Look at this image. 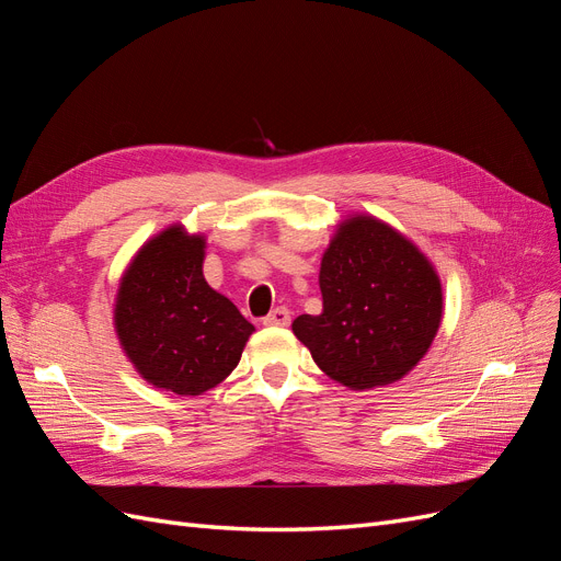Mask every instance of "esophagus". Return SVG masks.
<instances>
[{
    "instance_id": "esophagus-1",
    "label": "esophagus",
    "mask_w": 561,
    "mask_h": 561,
    "mask_svg": "<svg viewBox=\"0 0 561 561\" xmlns=\"http://www.w3.org/2000/svg\"><path fill=\"white\" fill-rule=\"evenodd\" d=\"M262 322L268 328H285V325H290V311H287L285 307H278L271 311Z\"/></svg>"
}]
</instances>
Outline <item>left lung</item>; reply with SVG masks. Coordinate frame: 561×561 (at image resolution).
Instances as JSON below:
<instances>
[{"label": "left lung", "mask_w": 561, "mask_h": 561, "mask_svg": "<svg viewBox=\"0 0 561 561\" xmlns=\"http://www.w3.org/2000/svg\"><path fill=\"white\" fill-rule=\"evenodd\" d=\"M322 313L293 332L325 375L351 390L402 379L443 320V285L410 239L371 215L339 225L320 262Z\"/></svg>", "instance_id": "left-lung-1"}]
</instances>
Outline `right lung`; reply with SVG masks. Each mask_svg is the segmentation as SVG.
Instances as JSON below:
<instances>
[{
	"instance_id": "add662e5",
	"label": "right lung",
	"mask_w": 561,
	"mask_h": 561,
	"mask_svg": "<svg viewBox=\"0 0 561 561\" xmlns=\"http://www.w3.org/2000/svg\"><path fill=\"white\" fill-rule=\"evenodd\" d=\"M206 239L173 225L147 241L118 283L114 328L142 379L201 396L239 365L254 332L203 278Z\"/></svg>"
}]
</instances>
